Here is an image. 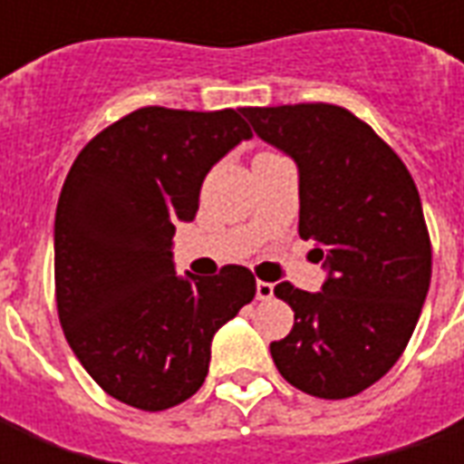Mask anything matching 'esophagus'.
Segmentation results:
<instances>
[{"label": "esophagus", "instance_id": "obj_1", "mask_svg": "<svg viewBox=\"0 0 464 464\" xmlns=\"http://www.w3.org/2000/svg\"><path fill=\"white\" fill-rule=\"evenodd\" d=\"M256 298H258V301H271L273 283H266V281L256 283Z\"/></svg>", "mask_w": 464, "mask_h": 464}]
</instances>
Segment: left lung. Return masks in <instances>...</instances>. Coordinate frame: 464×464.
<instances>
[{"label":"left lung","instance_id":"8db88e82","mask_svg":"<svg viewBox=\"0 0 464 464\" xmlns=\"http://www.w3.org/2000/svg\"><path fill=\"white\" fill-rule=\"evenodd\" d=\"M241 114L298 163V233L318 243L313 251L328 268L321 293L276 285L295 323L271 343L273 362L308 395L353 398L398 362L428 295L432 246L418 186L372 126L343 106H243Z\"/></svg>","mask_w":464,"mask_h":464}]
</instances>
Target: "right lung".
Instances as JSON below:
<instances>
[{"label": "right lung", "instance_id": "obj_1", "mask_svg": "<svg viewBox=\"0 0 464 464\" xmlns=\"http://www.w3.org/2000/svg\"><path fill=\"white\" fill-rule=\"evenodd\" d=\"M251 136L236 109L143 106L96 133L66 173L56 311L79 362L119 402L159 412L191 398L213 333L256 295L243 266L179 278L171 261L176 223L196 218L206 173Z\"/></svg>", "mask_w": 464, "mask_h": 464}]
</instances>
